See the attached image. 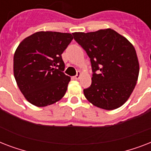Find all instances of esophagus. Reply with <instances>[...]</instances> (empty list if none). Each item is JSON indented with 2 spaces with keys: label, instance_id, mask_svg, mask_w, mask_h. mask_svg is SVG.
<instances>
[{
  "label": "esophagus",
  "instance_id": "34e87169",
  "mask_svg": "<svg viewBox=\"0 0 151 151\" xmlns=\"http://www.w3.org/2000/svg\"><path fill=\"white\" fill-rule=\"evenodd\" d=\"M81 72H78V73L76 74L74 77H73V79H75V80H78L79 78H81Z\"/></svg>",
  "mask_w": 151,
  "mask_h": 151
}]
</instances>
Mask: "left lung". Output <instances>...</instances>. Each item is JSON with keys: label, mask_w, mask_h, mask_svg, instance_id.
<instances>
[{"label": "left lung", "mask_w": 151, "mask_h": 151, "mask_svg": "<svg viewBox=\"0 0 151 151\" xmlns=\"http://www.w3.org/2000/svg\"><path fill=\"white\" fill-rule=\"evenodd\" d=\"M73 35L92 64V85L84 89L85 98L104 110L122 106L138 80L139 64L133 45L112 29L75 32Z\"/></svg>", "instance_id": "obj_1"}]
</instances>
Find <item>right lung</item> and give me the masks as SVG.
Instances as JSON below:
<instances>
[{
	"label": "right lung",
	"instance_id": "1",
	"mask_svg": "<svg viewBox=\"0 0 151 151\" xmlns=\"http://www.w3.org/2000/svg\"><path fill=\"white\" fill-rule=\"evenodd\" d=\"M72 40L68 33L40 31L19 45L13 59L14 77L31 104L46 106L64 96L70 78L63 72L62 54Z\"/></svg>",
	"mask_w": 151,
	"mask_h": 151
}]
</instances>
